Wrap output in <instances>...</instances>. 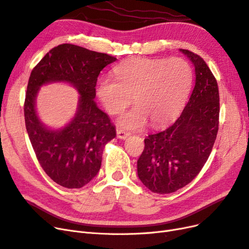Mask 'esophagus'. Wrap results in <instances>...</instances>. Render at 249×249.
Returning <instances> with one entry per match:
<instances>
[{"mask_svg": "<svg viewBox=\"0 0 249 249\" xmlns=\"http://www.w3.org/2000/svg\"><path fill=\"white\" fill-rule=\"evenodd\" d=\"M116 134H117V138H119V139H125L126 137L130 135V133H127V132H125L124 130H123V128H117V131H116Z\"/></svg>", "mask_w": 249, "mask_h": 249, "instance_id": "obj_1", "label": "esophagus"}]
</instances>
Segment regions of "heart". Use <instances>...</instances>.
Instances as JSON below:
<instances>
[{
  "label": "heart",
  "mask_w": 249,
  "mask_h": 249,
  "mask_svg": "<svg viewBox=\"0 0 249 249\" xmlns=\"http://www.w3.org/2000/svg\"><path fill=\"white\" fill-rule=\"evenodd\" d=\"M115 79L100 81L98 96L110 114H118L137 104L119 118L126 128L142 127L147 121L162 125L181 110L192 83V69L182 58L136 57L118 65Z\"/></svg>",
  "instance_id": "1"
}]
</instances>
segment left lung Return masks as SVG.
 <instances>
[{"label":"left lung","instance_id":"obj_1","mask_svg":"<svg viewBox=\"0 0 249 249\" xmlns=\"http://www.w3.org/2000/svg\"><path fill=\"white\" fill-rule=\"evenodd\" d=\"M195 66L196 83L181 115L166 130L148 135L137 161L138 176L157 194L174 193L200 173L216 140L219 124L217 81L204 59L180 49Z\"/></svg>","mask_w":249,"mask_h":249}]
</instances>
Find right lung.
I'll use <instances>...</instances> for the list:
<instances>
[{"label":"right lung","instance_id":"obj_1","mask_svg":"<svg viewBox=\"0 0 249 249\" xmlns=\"http://www.w3.org/2000/svg\"><path fill=\"white\" fill-rule=\"evenodd\" d=\"M115 61L107 53L61 44L32 70L23 105L25 127L40 166L64 187L80 188L88 184L101 168L104 146L115 138V126L93 100L100 72ZM55 81L69 82L81 93L76 115L58 131L43 126L35 109L40 85Z\"/></svg>","mask_w":249,"mask_h":249}]
</instances>
